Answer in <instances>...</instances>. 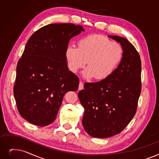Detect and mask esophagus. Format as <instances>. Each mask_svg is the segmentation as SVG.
<instances>
[{"instance_id":"1","label":"esophagus","mask_w":159,"mask_h":159,"mask_svg":"<svg viewBox=\"0 0 159 159\" xmlns=\"http://www.w3.org/2000/svg\"><path fill=\"white\" fill-rule=\"evenodd\" d=\"M83 88H84V84H83V82H80L79 86V90H81V89H83Z\"/></svg>"}]
</instances>
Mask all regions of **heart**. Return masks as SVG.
Wrapping results in <instances>:
<instances>
[{
    "label": "heart",
    "mask_w": 159,
    "mask_h": 159,
    "mask_svg": "<svg viewBox=\"0 0 159 159\" xmlns=\"http://www.w3.org/2000/svg\"><path fill=\"white\" fill-rule=\"evenodd\" d=\"M121 46L108 38L92 34L83 37L78 41V47L69 45L66 57L70 70L77 73L87 64L83 72L86 79L104 80L111 75L123 57ZM87 63H86V61Z\"/></svg>",
    "instance_id": "heart-1"
}]
</instances>
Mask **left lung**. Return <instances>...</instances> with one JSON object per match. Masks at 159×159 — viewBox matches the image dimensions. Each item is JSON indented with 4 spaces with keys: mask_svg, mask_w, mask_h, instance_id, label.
Returning a JSON list of instances; mask_svg holds the SVG:
<instances>
[{
    "mask_svg": "<svg viewBox=\"0 0 159 159\" xmlns=\"http://www.w3.org/2000/svg\"><path fill=\"white\" fill-rule=\"evenodd\" d=\"M121 45L123 57L108 78L85 82L78 94L84 108L82 125L91 136L105 139L120 133L134 116L141 93L142 64L134 46L124 38L108 36Z\"/></svg>",
    "mask_w": 159,
    "mask_h": 159,
    "instance_id": "left-lung-1",
    "label": "left lung"
}]
</instances>
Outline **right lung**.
<instances>
[{"instance_id": "right-lung-1", "label": "right lung", "mask_w": 159, "mask_h": 159, "mask_svg": "<svg viewBox=\"0 0 159 159\" xmlns=\"http://www.w3.org/2000/svg\"><path fill=\"white\" fill-rule=\"evenodd\" d=\"M82 31L83 27L73 23L50 24L27 41L17 65L13 94L20 115L30 123H52L65 93L78 89L79 79L69 71L66 50Z\"/></svg>"}]
</instances>
